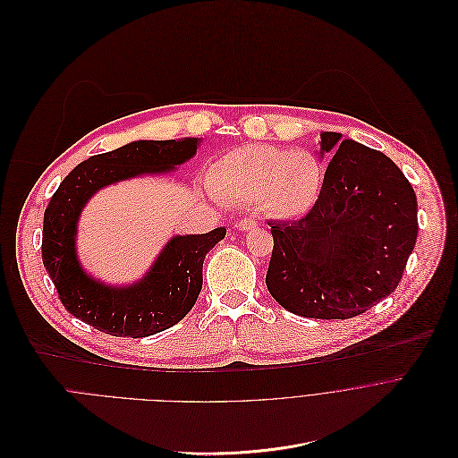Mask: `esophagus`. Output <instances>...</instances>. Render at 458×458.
Here are the masks:
<instances>
[{
    "instance_id": "1",
    "label": "esophagus",
    "mask_w": 458,
    "mask_h": 458,
    "mask_svg": "<svg viewBox=\"0 0 458 458\" xmlns=\"http://www.w3.org/2000/svg\"><path fill=\"white\" fill-rule=\"evenodd\" d=\"M236 227H238L240 231H252V229L258 227V224H256L252 218H243V220H240V222L236 224Z\"/></svg>"
}]
</instances>
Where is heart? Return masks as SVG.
Here are the masks:
<instances>
[{
	"instance_id": "b5f03b06",
	"label": "heart",
	"mask_w": 458,
	"mask_h": 458,
	"mask_svg": "<svg viewBox=\"0 0 458 458\" xmlns=\"http://www.w3.org/2000/svg\"><path fill=\"white\" fill-rule=\"evenodd\" d=\"M211 190L233 202H261L276 218H298L318 200L321 162L307 151L265 144L240 146L224 155L209 174Z\"/></svg>"
}]
</instances>
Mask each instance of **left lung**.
Here are the masks:
<instances>
[{"label": "left lung", "instance_id": "obj_1", "mask_svg": "<svg viewBox=\"0 0 458 458\" xmlns=\"http://www.w3.org/2000/svg\"><path fill=\"white\" fill-rule=\"evenodd\" d=\"M319 153L330 162L312 209L296 222H268L265 284L296 316L348 319L397 289L417 242V197L377 149L323 131Z\"/></svg>", "mask_w": 458, "mask_h": 458}]
</instances>
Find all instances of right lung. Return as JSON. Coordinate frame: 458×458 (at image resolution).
I'll list each match as a JSON object with an SVG mask.
<instances>
[{
	"label": "right lung",
	"instance_id": "add662e5",
	"mask_svg": "<svg viewBox=\"0 0 458 458\" xmlns=\"http://www.w3.org/2000/svg\"><path fill=\"white\" fill-rule=\"evenodd\" d=\"M200 139L135 140L75 165L52 195L43 220V265L64 309L101 332L117 337H148L176 325L202 291L206 254L225 236V227L206 234L173 236L146 276L133 285L114 287L79 263L75 234L81 211L99 190L115 182L165 174L190 160Z\"/></svg>",
	"mask_w": 458,
	"mask_h": 458
}]
</instances>
